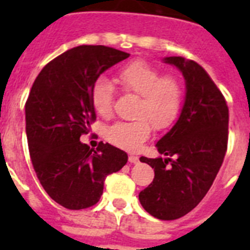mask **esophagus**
Segmentation results:
<instances>
[{
	"label": "esophagus",
	"instance_id": "34e87169",
	"mask_svg": "<svg viewBox=\"0 0 250 250\" xmlns=\"http://www.w3.org/2000/svg\"><path fill=\"white\" fill-rule=\"evenodd\" d=\"M128 161L131 162V164H137V162H139V157L131 154V156L128 157Z\"/></svg>",
	"mask_w": 250,
	"mask_h": 250
}]
</instances>
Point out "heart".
Instances as JSON below:
<instances>
[{"mask_svg":"<svg viewBox=\"0 0 250 250\" xmlns=\"http://www.w3.org/2000/svg\"><path fill=\"white\" fill-rule=\"evenodd\" d=\"M117 82L125 92L139 94L133 115L136 119L118 122L106 129V140L118 148L135 152L156 129H166L174 125L182 111L183 86L171 76L145 61H133L117 72ZM114 86L106 78H98L90 92V101L101 117L113 113Z\"/></svg>","mask_w":250,"mask_h":250,"instance_id":"heart-1","label":"heart"}]
</instances>
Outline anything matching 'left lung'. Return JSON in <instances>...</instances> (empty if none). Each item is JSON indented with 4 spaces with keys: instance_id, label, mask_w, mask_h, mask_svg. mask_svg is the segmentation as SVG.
<instances>
[{
    "instance_id": "1",
    "label": "left lung",
    "mask_w": 250,
    "mask_h": 250,
    "mask_svg": "<svg viewBox=\"0 0 250 250\" xmlns=\"http://www.w3.org/2000/svg\"><path fill=\"white\" fill-rule=\"evenodd\" d=\"M164 62L183 74L186 98L176 123L156 144L166 158H140L154 168V179L139 193V200L154 218L174 221L200 204L223 164L229 107L221 90L194 61L166 57Z\"/></svg>"
}]
</instances>
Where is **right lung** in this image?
<instances>
[{"label":"right lung","mask_w":250,"mask_h":250,"mask_svg":"<svg viewBox=\"0 0 250 250\" xmlns=\"http://www.w3.org/2000/svg\"><path fill=\"white\" fill-rule=\"evenodd\" d=\"M128 53L104 45H80L45 66L25 102V133L33 168L45 192L66 209L97 204L106 176L127 164V153L80 141L96 121L90 92L96 80Z\"/></svg>","instance_id":"add662e5"}]
</instances>
